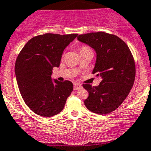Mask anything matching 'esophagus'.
Here are the masks:
<instances>
[{
  "mask_svg": "<svg viewBox=\"0 0 151 151\" xmlns=\"http://www.w3.org/2000/svg\"><path fill=\"white\" fill-rule=\"evenodd\" d=\"M81 88V84H78V83H75L74 84V90H78Z\"/></svg>",
  "mask_w": 151,
  "mask_h": 151,
  "instance_id": "obj_1",
  "label": "esophagus"
}]
</instances>
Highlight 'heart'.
<instances>
[{
    "instance_id": "heart-1",
    "label": "heart",
    "mask_w": 151,
    "mask_h": 151,
    "mask_svg": "<svg viewBox=\"0 0 151 151\" xmlns=\"http://www.w3.org/2000/svg\"><path fill=\"white\" fill-rule=\"evenodd\" d=\"M87 50H91V49L89 47H87V46H82V47L80 48V53L83 52L87 51Z\"/></svg>"
}]
</instances>
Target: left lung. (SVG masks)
Instances as JSON below:
<instances>
[{
	"instance_id": "8db88e82",
	"label": "left lung",
	"mask_w": 151,
	"mask_h": 151,
	"mask_svg": "<svg viewBox=\"0 0 151 151\" xmlns=\"http://www.w3.org/2000/svg\"><path fill=\"white\" fill-rule=\"evenodd\" d=\"M78 40L96 50L93 74L101 79L96 87L83 84L89 93L84 104L96 114L111 113L122 104L134 83L136 65L131 52L121 38L104 32L79 35Z\"/></svg>"
}]
</instances>
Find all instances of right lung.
Returning a JSON list of instances; mask_svg holds the SVG:
<instances>
[{
  "label": "right lung",
  "instance_id": "obj_1",
  "mask_svg": "<svg viewBox=\"0 0 151 151\" xmlns=\"http://www.w3.org/2000/svg\"><path fill=\"white\" fill-rule=\"evenodd\" d=\"M77 35H37L25 44L17 57L15 71L19 91L29 108L39 116L58 114L73 91L71 81L52 82L51 75L53 67H59L64 50Z\"/></svg>",
  "mask_w": 151,
  "mask_h": 151
}]
</instances>
